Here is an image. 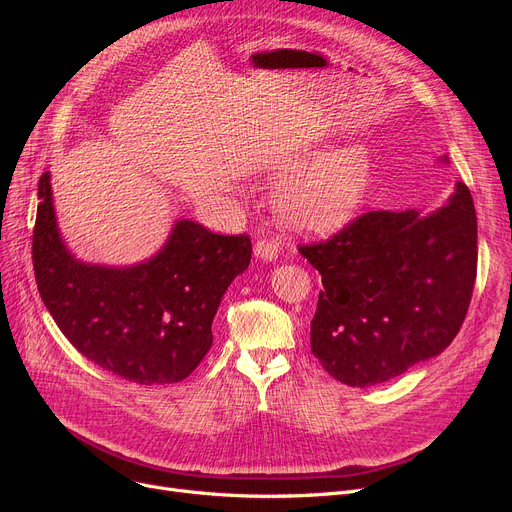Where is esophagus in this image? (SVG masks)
<instances>
[{"label": "esophagus", "instance_id": "34e87169", "mask_svg": "<svg viewBox=\"0 0 512 512\" xmlns=\"http://www.w3.org/2000/svg\"><path fill=\"white\" fill-rule=\"evenodd\" d=\"M278 242L274 238H265V240H257L255 245V255L261 261H276L278 259Z\"/></svg>", "mask_w": 512, "mask_h": 512}]
</instances>
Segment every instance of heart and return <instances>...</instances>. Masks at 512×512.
<instances>
[{"label": "heart", "mask_w": 512, "mask_h": 512, "mask_svg": "<svg viewBox=\"0 0 512 512\" xmlns=\"http://www.w3.org/2000/svg\"><path fill=\"white\" fill-rule=\"evenodd\" d=\"M276 176L288 178L274 199L280 220L294 230L326 234L346 226L363 207L373 182V157L363 143L330 153L309 151L284 159Z\"/></svg>", "instance_id": "b5f03b06"}]
</instances>
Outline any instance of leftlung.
Masks as SVG:
<instances>
[{
  "instance_id": "left-lung-1",
  "label": "left lung",
  "mask_w": 512,
  "mask_h": 512,
  "mask_svg": "<svg viewBox=\"0 0 512 512\" xmlns=\"http://www.w3.org/2000/svg\"><path fill=\"white\" fill-rule=\"evenodd\" d=\"M299 253L324 284L311 353L342 384H382L440 355L463 326L477 274L473 197L456 182L448 203L425 218L415 209L367 211Z\"/></svg>"
}]
</instances>
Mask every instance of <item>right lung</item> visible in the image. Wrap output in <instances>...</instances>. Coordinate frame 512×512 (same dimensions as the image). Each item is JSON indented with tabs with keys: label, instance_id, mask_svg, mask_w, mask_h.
<instances>
[{
	"label": "right lung",
	"instance_id": "obj_1",
	"mask_svg": "<svg viewBox=\"0 0 512 512\" xmlns=\"http://www.w3.org/2000/svg\"><path fill=\"white\" fill-rule=\"evenodd\" d=\"M33 267L41 299L80 355L137 384H174L211 348V321L251 263L247 234L180 220L151 259L128 267L78 261L64 245L49 172L39 178Z\"/></svg>",
	"mask_w": 512,
	"mask_h": 512
}]
</instances>
